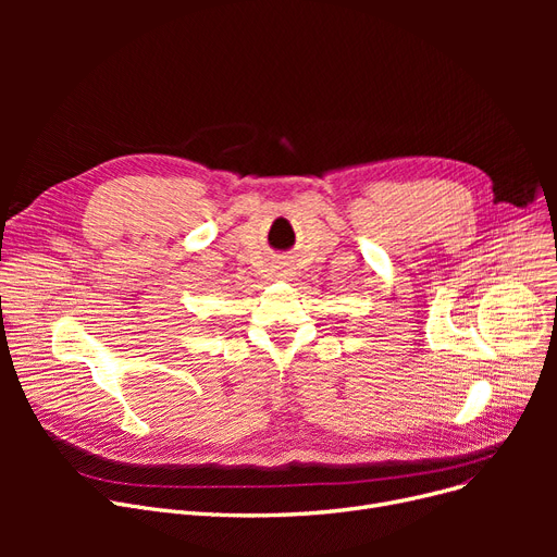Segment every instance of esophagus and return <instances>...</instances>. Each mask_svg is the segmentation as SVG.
<instances>
[{
    "mask_svg": "<svg viewBox=\"0 0 557 557\" xmlns=\"http://www.w3.org/2000/svg\"><path fill=\"white\" fill-rule=\"evenodd\" d=\"M290 275H294V273H290L288 263H280V267L275 269V277H277V280H288Z\"/></svg>",
    "mask_w": 557,
    "mask_h": 557,
    "instance_id": "1",
    "label": "esophagus"
}]
</instances>
